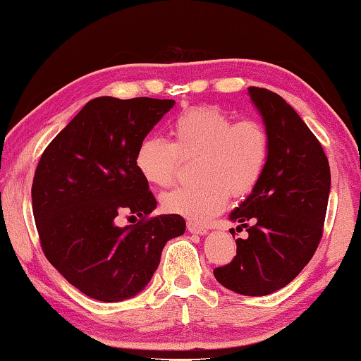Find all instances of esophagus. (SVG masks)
<instances>
[{"instance_id": "34e87169", "label": "esophagus", "mask_w": 361, "mask_h": 361, "mask_svg": "<svg viewBox=\"0 0 361 361\" xmlns=\"http://www.w3.org/2000/svg\"><path fill=\"white\" fill-rule=\"evenodd\" d=\"M188 231L191 233H199V235H205L208 228L202 224H197V222L188 221Z\"/></svg>"}]
</instances>
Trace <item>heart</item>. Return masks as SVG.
Listing matches in <instances>:
<instances>
[{"label": "heart", "instance_id": "heart-1", "mask_svg": "<svg viewBox=\"0 0 361 361\" xmlns=\"http://www.w3.org/2000/svg\"><path fill=\"white\" fill-rule=\"evenodd\" d=\"M173 142L147 135L135 149V167L153 186L172 185L183 158L199 156L200 185L180 186L161 197L164 212L207 221L233 195L259 185L271 152V139L260 121L235 118L218 106L191 107L170 124Z\"/></svg>", "mask_w": 361, "mask_h": 361}]
</instances>
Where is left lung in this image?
Returning a JSON list of instances; mask_svg holds the SVG:
<instances>
[{"mask_svg": "<svg viewBox=\"0 0 361 361\" xmlns=\"http://www.w3.org/2000/svg\"><path fill=\"white\" fill-rule=\"evenodd\" d=\"M247 91L270 134V159L251 195L231 213L247 238L235 241L237 255L213 273L227 289L264 297L297 278L316 252L331 175L322 145L289 104L265 88Z\"/></svg>", "mask_w": 361, "mask_h": 361, "instance_id": "obj_1", "label": "left lung"}]
</instances>
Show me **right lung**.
Here are the masks:
<instances>
[{
	"label": "right lung",
	"instance_id": "right-lung-1",
	"mask_svg": "<svg viewBox=\"0 0 361 361\" xmlns=\"http://www.w3.org/2000/svg\"><path fill=\"white\" fill-rule=\"evenodd\" d=\"M173 104L96 97L37 164L31 199L41 247L91 298L112 303L134 297L152 279L167 241L185 233L181 216H152L156 199L134 162L140 140ZM120 215L140 221L120 228Z\"/></svg>",
	"mask_w": 361,
	"mask_h": 361
}]
</instances>
